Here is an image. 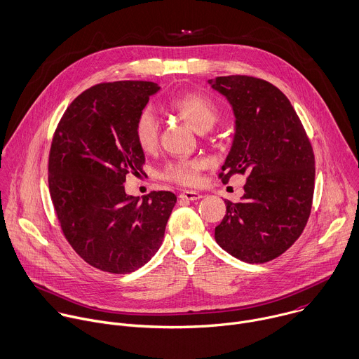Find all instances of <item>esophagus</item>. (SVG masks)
Instances as JSON below:
<instances>
[{"mask_svg": "<svg viewBox=\"0 0 359 359\" xmlns=\"http://www.w3.org/2000/svg\"><path fill=\"white\" fill-rule=\"evenodd\" d=\"M179 197H180V198H183V200L194 201V200L201 198L203 196H201L200 193H197V191H193V190H184L183 193H180V194H179Z\"/></svg>", "mask_w": 359, "mask_h": 359, "instance_id": "obj_1", "label": "esophagus"}]
</instances>
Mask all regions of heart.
I'll return each mask as SVG.
<instances>
[{
  "instance_id": "1",
  "label": "heart",
  "mask_w": 359,
  "mask_h": 359,
  "mask_svg": "<svg viewBox=\"0 0 359 359\" xmlns=\"http://www.w3.org/2000/svg\"><path fill=\"white\" fill-rule=\"evenodd\" d=\"M173 111L197 133L210 131L218 121V107L207 95L200 93H187L172 102ZM134 137L144 152H154L159 142V123L155 112L147 107L140 111L134 124ZM205 163L203 159H177L169 162L163 170L165 180L182 184L196 186L200 182V172Z\"/></svg>"
}]
</instances>
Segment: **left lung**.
<instances>
[{"label": "left lung", "instance_id": "8db88e82", "mask_svg": "<svg viewBox=\"0 0 359 359\" xmlns=\"http://www.w3.org/2000/svg\"><path fill=\"white\" fill-rule=\"evenodd\" d=\"M208 83L235 115L233 142L218 176L224 184L232 175L248 176L241 201L225 200L215 241L240 261L265 264L287 251L307 224L313 148L289 98L269 81L236 74Z\"/></svg>", "mask_w": 359, "mask_h": 359}]
</instances>
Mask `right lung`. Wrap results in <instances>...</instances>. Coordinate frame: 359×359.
Returning a JSON list of instances; mask_svg holds the SVG:
<instances>
[{
	"instance_id": "1",
	"label": "right lung",
	"mask_w": 359,
	"mask_h": 359,
	"mask_svg": "<svg viewBox=\"0 0 359 359\" xmlns=\"http://www.w3.org/2000/svg\"><path fill=\"white\" fill-rule=\"evenodd\" d=\"M161 87L152 81L100 83L76 97L53 134L48 182L52 203L72 248L91 266L131 273L159 250L176 204L172 191L142 201L124 189L140 175L144 151L135 118Z\"/></svg>"
}]
</instances>
